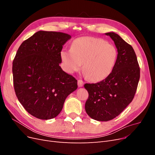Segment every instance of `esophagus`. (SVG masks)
I'll return each mask as SVG.
<instances>
[{"label": "esophagus", "instance_id": "1", "mask_svg": "<svg viewBox=\"0 0 155 155\" xmlns=\"http://www.w3.org/2000/svg\"><path fill=\"white\" fill-rule=\"evenodd\" d=\"M78 87H83V85H84L83 81L81 80V79H79V80L78 81Z\"/></svg>", "mask_w": 155, "mask_h": 155}]
</instances>
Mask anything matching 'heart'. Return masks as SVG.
Instances as JSON below:
<instances>
[{
	"label": "heart",
	"instance_id": "heart-1",
	"mask_svg": "<svg viewBox=\"0 0 155 155\" xmlns=\"http://www.w3.org/2000/svg\"><path fill=\"white\" fill-rule=\"evenodd\" d=\"M64 71L74 74L83 70L93 81H100L109 76L113 70L118 50L104 39L85 36L78 37L70 49L63 48L60 53Z\"/></svg>",
	"mask_w": 155,
	"mask_h": 155
}]
</instances>
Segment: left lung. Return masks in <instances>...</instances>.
Wrapping results in <instances>:
<instances>
[{
	"mask_svg": "<svg viewBox=\"0 0 155 155\" xmlns=\"http://www.w3.org/2000/svg\"><path fill=\"white\" fill-rule=\"evenodd\" d=\"M105 34L114 41L118 50L115 66L104 80L84 85L88 92L86 112L91 118L101 121L114 119L133 101L140 75L132 46L114 32Z\"/></svg>",
	"mask_w": 155,
	"mask_h": 155,
	"instance_id": "1",
	"label": "left lung"
}]
</instances>
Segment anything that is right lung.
Instances as JSON below:
<instances>
[{"label":"right lung","instance_id":"1","mask_svg":"<svg viewBox=\"0 0 155 155\" xmlns=\"http://www.w3.org/2000/svg\"><path fill=\"white\" fill-rule=\"evenodd\" d=\"M70 38L62 32L39 31L23 41L13 59L15 94L25 110L37 118L57 116L67 97L78 88L76 79L59 66L61 51Z\"/></svg>","mask_w":155,"mask_h":155}]
</instances>
